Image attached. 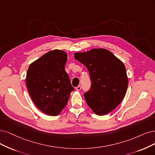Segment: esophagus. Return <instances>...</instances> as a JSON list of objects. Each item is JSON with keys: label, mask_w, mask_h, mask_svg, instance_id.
Wrapping results in <instances>:
<instances>
[{"label": "esophagus", "mask_w": 155, "mask_h": 155, "mask_svg": "<svg viewBox=\"0 0 155 155\" xmlns=\"http://www.w3.org/2000/svg\"><path fill=\"white\" fill-rule=\"evenodd\" d=\"M81 85H78V86H77L76 87V90L78 91H81Z\"/></svg>", "instance_id": "esophagus-1"}]
</instances>
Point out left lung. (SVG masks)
<instances>
[{
	"label": "left lung",
	"instance_id": "obj_1",
	"mask_svg": "<svg viewBox=\"0 0 155 155\" xmlns=\"http://www.w3.org/2000/svg\"><path fill=\"white\" fill-rule=\"evenodd\" d=\"M74 58L86 66L89 72L91 85L84 94L87 105L99 116L113 110L124 98L128 87L123 62L103 48L75 53Z\"/></svg>",
	"mask_w": 155,
	"mask_h": 155
}]
</instances>
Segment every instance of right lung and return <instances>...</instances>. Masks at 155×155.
Wrapping results in <instances>:
<instances>
[{"mask_svg":"<svg viewBox=\"0 0 155 155\" xmlns=\"http://www.w3.org/2000/svg\"><path fill=\"white\" fill-rule=\"evenodd\" d=\"M67 57L64 51L51 50L33 62L27 70L26 84L31 98L49 116L59 115L74 91L64 69Z\"/></svg>","mask_w":155,"mask_h":155,"instance_id":"obj_1","label":"right lung"}]
</instances>
